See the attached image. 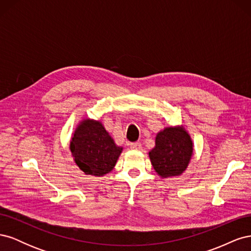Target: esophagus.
I'll list each match as a JSON object with an SVG mask.
<instances>
[{"label": "esophagus", "instance_id": "1", "mask_svg": "<svg viewBox=\"0 0 251 251\" xmlns=\"http://www.w3.org/2000/svg\"><path fill=\"white\" fill-rule=\"evenodd\" d=\"M128 146H130V148L133 149V150H140L141 149V143L140 142H132V143L128 144Z\"/></svg>", "mask_w": 251, "mask_h": 251}]
</instances>
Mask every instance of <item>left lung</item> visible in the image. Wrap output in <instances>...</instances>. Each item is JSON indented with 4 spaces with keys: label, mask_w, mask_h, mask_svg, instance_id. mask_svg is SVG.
I'll return each mask as SVG.
<instances>
[{
    "label": "left lung",
    "mask_w": 251,
    "mask_h": 251,
    "mask_svg": "<svg viewBox=\"0 0 251 251\" xmlns=\"http://www.w3.org/2000/svg\"><path fill=\"white\" fill-rule=\"evenodd\" d=\"M149 155L159 176H179L186 170L193 155L191 136L183 126L165 127L157 134L156 147Z\"/></svg>",
    "instance_id": "8db88e82"
}]
</instances>
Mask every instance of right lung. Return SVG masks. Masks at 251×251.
<instances>
[{
    "label": "right lung",
    "mask_w": 251,
    "mask_h": 251,
    "mask_svg": "<svg viewBox=\"0 0 251 251\" xmlns=\"http://www.w3.org/2000/svg\"><path fill=\"white\" fill-rule=\"evenodd\" d=\"M70 150L83 173L100 177L113 170L123 148L116 146L101 123L85 119L74 132Z\"/></svg>",
    "instance_id": "obj_1"
}]
</instances>
